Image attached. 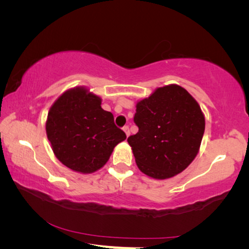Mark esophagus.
Wrapping results in <instances>:
<instances>
[{
  "mask_svg": "<svg viewBox=\"0 0 249 249\" xmlns=\"http://www.w3.org/2000/svg\"><path fill=\"white\" fill-rule=\"evenodd\" d=\"M123 130H124V132H125V134H126V136H129V127H128V126L127 125H125L124 126V127H123Z\"/></svg>",
  "mask_w": 249,
  "mask_h": 249,
  "instance_id": "obj_1",
  "label": "esophagus"
}]
</instances>
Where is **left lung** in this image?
<instances>
[{"mask_svg":"<svg viewBox=\"0 0 249 249\" xmlns=\"http://www.w3.org/2000/svg\"><path fill=\"white\" fill-rule=\"evenodd\" d=\"M137 134L127 138L137 167L155 179L183 171L199 151L205 120L200 105L177 84L158 88L136 104Z\"/></svg>","mask_w":249,"mask_h":249,"instance_id":"8db88e82","label":"left lung"}]
</instances>
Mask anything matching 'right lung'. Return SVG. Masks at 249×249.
I'll use <instances>...</instances> for the list:
<instances>
[{
  "label": "right lung",
  "mask_w": 249,
  "mask_h": 249,
  "mask_svg": "<svg viewBox=\"0 0 249 249\" xmlns=\"http://www.w3.org/2000/svg\"><path fill=\"white\" fill-rule=\"evenodd\" d=\"M46 133L56 157L82 174L102 168L126 138L112 113L101 107V98L84 88L59 96L48 112Z\"/></svg>",
  "instance_id": "right-lung-1"
}]
</instances>
